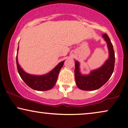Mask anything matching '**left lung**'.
<instances>
[{
	"instance_id": "obj_1",
	"label": "left lung",
	"mask_w": 128,
	"mask_h": 128,
	"mask_svg": "<svg viewBox=\"0 0 128 128\" xmlns=\"http://www.w3.org/2000/svg\"><path fill=\"white\" fill-rule=\"evenodd\" d=\"M102 37L107 43L109 57L100 68L92 70L89 74L83 75L80 71V62L76 60L75 62V82L77 86L83 90L99 89L108 80L114 71L115 53L113 46L107 34H102Z\"/></svg>"
}]
</instances>
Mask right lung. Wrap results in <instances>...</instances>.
Returning <instances> with one entry per match:
<instances>
[{
    "label": "right lung",
    "mask_w": 128,
    "mask_h": 128,
    "mask_svg": "<svg viewBox=\"0 0 128 128\" xmlns=\"http://www.w3.org/2000/svg\"><path fill=\"white\" fill-rule=\"evenodd\" d=\"M18 48H18L17 49L16 62H17L18 72L23 81L26 83L29 87L35 90L46 91L53 88L57 82L59 72L62 69V66H63L65 60L59 62L52 71L46 74L41 75L30 74L24 71L18 64L17 57Z\"/></svg>",
    "instance_id": "add662e5"
}]
</instances>
